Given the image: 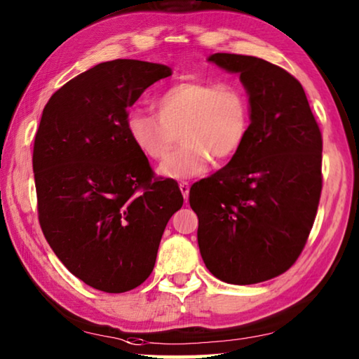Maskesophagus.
Wrapping results in <instances>:
<instances>
[{"label": "esophagus", "instance_id": "esophagus-1", "mask_svg": "<svg viewBox=\"0 0 359 359\" xmlns=\"http://www.w3.org/2000/svg\"><path fill=\"white\" fill-rule=\"evenodd\" d=\"M179 188H180L182 194H184V198H185V199H188V193H190V185H188V182L182 180L180 184H179Z\"/></svg>", "mask_w": 359, "mask_h": 359}]
</instances>
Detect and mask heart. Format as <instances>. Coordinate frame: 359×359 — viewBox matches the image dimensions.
Here are the masks:
<instances>
[{"mask_svg":"<svg viewBox=\"0 0 359 359\" xmlns=\"http://www.w3.org/2000/svg\"><path fill=\"white\" fill-rule=\"evenodd\" d=\"M157 114L142 108L128 113L126 127L138 151L163 160L182 135L184 146L160 166L165 177L187 179L207 171L212 157L229 160L250 133V99L237 83L182 81L155 99Z\"/></svg>","mask_w":359,"mask_h":359,"instance_id":"heart-1","label":"heart"}]
</instances>
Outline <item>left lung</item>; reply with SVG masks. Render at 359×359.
Returning <instances> with one entry per match:
<instances>
[{
  "mask_svg": "<svg viewBox=\"0 0 359 359\" xmlns=\"http://www.w3.org/2000/svg\"><path fill=\"white\" fill-rule=\"evenodd\" d=\"M208 61L240 74L251 126L238 154L190 188L201 256L221 281L264 283L287 271L308 242L322 193V132L287 70L232 53Z\"/></svg>",
  "mask_w": 359,
  "mask_h": 359,
  "instance_id": "left-lung-1",
  "label": "left lung"
}]
</instances>
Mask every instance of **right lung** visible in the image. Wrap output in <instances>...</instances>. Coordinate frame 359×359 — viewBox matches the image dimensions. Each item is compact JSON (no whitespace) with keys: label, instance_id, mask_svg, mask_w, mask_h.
Segmentation results:
<instances>
[{"label":"right lung","instance_id":"add662e5","mask_svg":"<svg viewBox=\"0 0 359 359\" xmlns=\"http://www.w3.org/2000/svg\"><path fill=\"white\" fill-rule=\"evenodd\" d=\"M169 75L163 64L102 62L43 108L32 151L39 223L57 259L97 290L144 283L163 231L184 204L177 182L155 175L126 127L128 108Z\"/></svg>","mask_w":359,"mask_h":359}]
</instances>
